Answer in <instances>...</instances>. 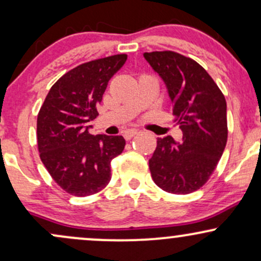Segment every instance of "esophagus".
<instances>
[{
  "label": "esophagus",
  "instance_id": "esophagus-1",
  "mask_svg": "<svg viewBox=\"0 0 261 261\" xmlns=\"http://www.w3.org/2000/svg\"><path fill=\"white\" fill-rule=\"evenodd\" d=\"M137 133H139V131L135 130V128H133V130H126V131H125V133H124V137H125V139H126V140H130L131 137H134L135 135H136Z\"/></svg>",
  "mask_w": 261,
  "mask_h": 261
}]
</instances>
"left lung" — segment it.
<instances>
[{"instance_id": "1", "label": "left lung", "mask_w": 261, "mask_h": 261, "mask_svg": "<svg viewBox=\"0 0 261 261\" xmlns=\"http://www.w3.org/2000/svg\"><path fill=\"white\" fill-rule=\"evenodd\" d=\"M143 56L166 82L182 133L180 143L172 136L157 140L148 162L152 179L167 193L190 194L207 182L226 147V98L195 60L170 50Z\"/></svg>"}]
</instances>
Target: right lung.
Segmentation results:
<instances>
[{
    "label": "right lung",
    "mask_w": 261,
    "mask_h": 261,
    "mask_svg": "<svg viewBox=\"0 0 261 261\" xmlns=\"http://www.w3.org/2000/svg\"><path fill=\"white\" fill-rule=\"evenodd\" d=\"M126 54L92 60L54 83L38 114L40 160L62 190L73 196L99 193L112 179L110 163L124 151L122 136L89 134L108 83L126 61Z\"/></svg>",
    "instance_id": "add662e5"
}]
</instances>
